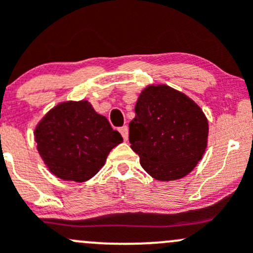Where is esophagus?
<instances>
[{
  "instance_id": "esophagus-1",
  "label": "esophagus",
  "mask_w": 253,
  "mask_h": 253,
  "mask_svg": "<svg viewBox=\"0 0 253 253\" xmlns=\"http://www.w3.org/2000/svg\"><path fill=\"white\" fill-rule=\"evenodd\" d=\"M120 133L122 134V137H124L125 141H127V138H128V127L127 126H124L120 128Z\"/></svg>"
}]
</instances>
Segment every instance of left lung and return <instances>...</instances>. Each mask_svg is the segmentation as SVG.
<instances>
[{
    "mask_svg": "<svg viewBox=\"0 0 253 253\" xmlns=\"http://www.w3.org/2000/svg\"><path fill=\"white\" fill-rule=\"evenodd\" d=\"M129 122V143L153 178L174 181L190 174L208 144V120L182 91L150 84L141 91Z\"/></svg>",
    "mask_w": 253,
    "mask_h": 253,
    "instance_id": "1",
    "label": "left lung"
}]
</instances>
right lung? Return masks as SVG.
<instances>
[{"label":"right lung","instance_id":"obj_1","mask_svg":"<svg viewBox=\"0 0 253 253\" xmlns=\"http://www.w3.org/2000/svg\"><path fill=\"white\" fill-rule=\"evenodd\" d=\"M34 139L51 174L75 182L98 174L110 150L124 141L108 119L86 100L53 106L38 122Z\"/></svg>","mask_w":253,"mask_h":253}]
</instances>
